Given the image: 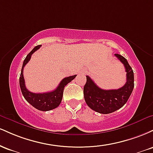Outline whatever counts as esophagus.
Returning a JSON list of instances; mask_svg holds the SVG:
<instances>
[{
  "mask_svg": "<svg viewBox=\"0 0 153 153\" xmlns=\"http://www.w3.org/2000/svg\"><path fill=\"white\" fill-rule=\"evenodd\" d=\"M85 73H86V71H85V70H82V71H80V74L85 75Z\"/></svg>",
  "mask_w": 153,
  "mask_h": 153,
  "instance_id": "obj_1",
  "label": "esophagus"
}]
</instances>
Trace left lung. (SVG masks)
Wrapping results in <instances>:
<instances>
[{"label": "left lung", "instance_id": "obj_1", "mask_svg": "<svg viewBox=\"0 0 153 153\" xmlns=\"http://www.w3.org/2000/svg\"><path fill=\"white\" fill-rule=\"evenodd\" d=\"M114 55L125 68L127 82L124 85L119 89L103 90L87 75V81L83 88L84 99L88 106L95 111L103 114L112 113L122 108L127 103L134 88V73L127 59L119 54Z\"/></svg>", "mask_w": 153, "mask_h": 153}]
</instances>
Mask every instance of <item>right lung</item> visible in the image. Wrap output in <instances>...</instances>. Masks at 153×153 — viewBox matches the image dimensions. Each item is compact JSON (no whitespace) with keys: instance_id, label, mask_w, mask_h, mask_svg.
<instances>
[{"instance_id":"add662e5","label":"right lung","mask_w":153,"mask_h":153,"mask_svg":"<svg viewBox=\"0 0 153 153\" xmlns=\"http://www.w3.org/2000/svg\"><path fill=\"white\" fill-rule=\"evenodd\" d=\"M41 46L42 45H37L36 47H35L26 57L24 62H23L22 72H21L20 78H19V85H20L21 91H22L23 96L31 106L39 111H47L52 110L59 106L62 99L63 91H64L65 86L68 82H71V80H73L76 77V75L62 79L57 88L55 90L50 91V92L43 93V94H35V93L30 92L29 90H27L25 85L24 75H23L24 68L30 60L32 54L39 50Z\"/></svg>"}]
</instances>
